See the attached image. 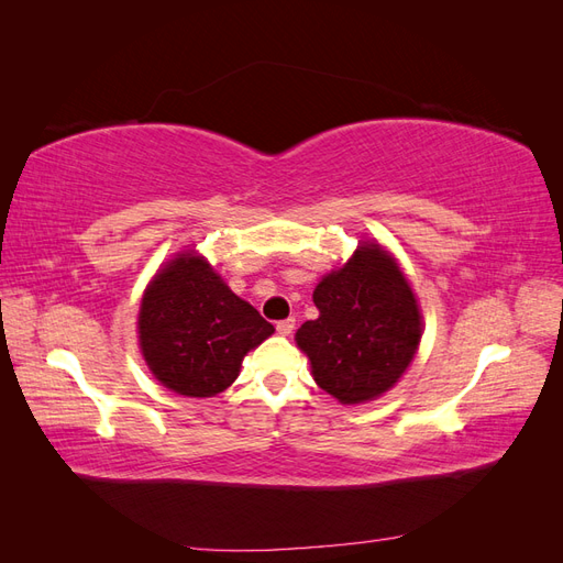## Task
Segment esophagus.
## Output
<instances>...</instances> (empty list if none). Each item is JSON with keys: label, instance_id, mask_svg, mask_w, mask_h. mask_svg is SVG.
I'll return each mask as SVG.
<instances>
[{"label": "esophagus", "instance_id": "34e87169", "mask_svg": "<svg viewBox=\"0 0 563 563\" xmlns=\"http://www.w3.org/2000/svg\"><path fill=\"white\" fill-rule=\"evenodd\" d=\"M294 329H296V319H294V317L277 321V333H282V335H291Z\"/></svg>", "mask_w": 563, "mask_h": 563}]
</instances>
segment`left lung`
<instances>
[{"mask_svg": "<svg viewBox=\"0 0 563 563\" xmlns=\"http://www.w3.org/2000/svg\"><path fill=\"white\" fill-rule=\"evenodd\" d=\"M312 298L319 317L302 323L296 343L310 356L317 385L343 404L380 397L411 364L422 333L397 263L378 244H362Z\"/></svg>", "mask_w": 563, "mask_h": 563, "instance_id": "left-lung-1", "label": "left lung"}]
</instances>
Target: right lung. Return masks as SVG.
I'll use <instances>...</instances> for the list:
<instances>
[{"label": "right lung", "instance_id": "add662e5", "mask_svg": "<svg viewBox=\"0 0 563 563\" xmlns=\"http://www.w3.org/2000/svg\"><path fill=\"white\" fill-rule=\"evenodd\" d=\"M150 371L185 397H213L230 387L244 354L275 327L234 296L197 253H183L147 286L139 317Z\"/></svg>", "mask_w": 563, "mask_h": 563}]
</instances>
